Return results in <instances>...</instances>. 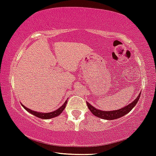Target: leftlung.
Returning a JSON list of instances; mask_svg holds the SVG:
<instances>
[{
    "instance_id": "1",
    "label": "left lung",
    "mask_w": 156,
    "mask_h": 156,
    "mask_svg": "<svg viewBox=\"0 0 156 156\" xmlns=\"http://www.w3.org/2000/svg\"><path fill=\"white\" fill-rule=\"evenodd\" d=\"M140 95L141 93L138 95V96L136 98V100L133 101L131 104H129V105L126 106V107H123V108L117 109V110H112V111H102L100 109H98L95 108L94 107L90 104L88 102H87V107L90 109V110L91 111V112L94 115L97 116V117L101 118L102 119H107V120H114L119 119V118L122 117L124 115L129 113V112L133 109V107L136 105L137 102L139 100Z\"/></svg>"
}]
</instances>
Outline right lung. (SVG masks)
<instances>
[{"mask_svg":"<svg viewBox=\"0 0 156 156\" xmlns=\"http://www.w3.org/2000/svg\"><path fill=\"white\" fill-rule=\"evenodd\" d=\"M66 103H67V101H66L64 102V104H63L61 107H59L58 109H56L55 111H53V112H47V113L35 112V111L32 110V109L27 108V107H24L23 105H22V106H23V108H24L27 111H28L30 113L36 116V117H37V118H40V119H52V118H55V117H56V116L59 115L61 114L63 111H64L65 107H66Z\"/></svg>","mask_w":156,"mask_h":156,"instance_id":"add662e5","label":"right lung"}]
</instances>
